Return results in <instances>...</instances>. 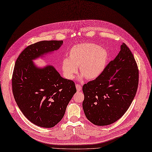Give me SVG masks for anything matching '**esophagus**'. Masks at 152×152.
I'll list each match as a JSON object with an SVG mask.
<instances>
[{"label":"esophagus","mask_w":152,"mask_h":152,"mask_svg":"<svg viewBox=\"0 0 152 152\" xmlns=\"http://www.w3.org/2000/svg\"><path fill=\"white\" fill-rule=\"evenodd\" d=\"M76 89L77 91H81V86L80 85H76Z\"/></svg>","instance_id":"1"}]
</instances>
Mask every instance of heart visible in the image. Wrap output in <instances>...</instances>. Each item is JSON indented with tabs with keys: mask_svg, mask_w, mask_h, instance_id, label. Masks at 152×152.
<instances>
[{
	"mask_svg": "<svg viewBox=\"0 0 152 152\" xmlns=\"http://www.w3.org/2000/svg\"><path fill=\"white\" fill-rule=\"evenodd\" d=\"M106 50L92 43L75 45L68 52V57L63 59L61 69L64 77L72 80L77 72L81 77L91 80L98 77L104 71L108 60Z\"/></svg>",
	"mask_w": 152,
	"mask_h": 152,
	"instance_id": "heart-1",
	"label": "heart"
}]
</instances>
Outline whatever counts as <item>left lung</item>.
I'll return each instance as SVG.
<instances>
[{
	"mask_svg": "<svg viewBox=\"0 0 152 152\" xmlns=\"http://www.w3.org/2000/svg\"><path fill=\"white\" fill-rule=\"evenodd\" d=\"M138 66L125 43L116 57L96 79L83 86V108L94 125H108L125 113L135 96L138 86Z\"/></svg>",
	"mask_w": 152,
	"mask_h": 152,
	"instance_id": "1",
	"label": "left lung"
}]
</instances>
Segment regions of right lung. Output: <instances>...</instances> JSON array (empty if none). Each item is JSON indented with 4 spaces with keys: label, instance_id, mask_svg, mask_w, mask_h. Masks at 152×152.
I'll use <instances>...</instances> for the list:
<instances>
[{
    "label": "right lung",
    "instance_id": "obj_1",
    "mask_svg": "<svg viewBox=\"0 0 152 152\" xmlns=\"http://www.w3.org/2000/svg\"><path fill=\"white\" fill-rule=\"evenodd\" d=\"M63 41H43L27 46L17 59L12 77V93L23 115L34 124L52 128L63 118L76 92L72 80L62 77L52 66L40 68L32 60L58 50Z\"/></svg>",
    "mask_w": 152,
    "mask_h": 152
}]
</instances>
